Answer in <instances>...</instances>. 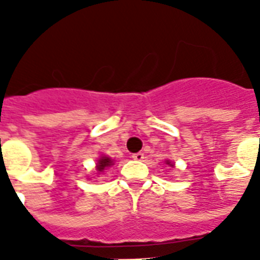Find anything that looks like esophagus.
<instances>
[{"mask_svg":"<svg viewBox=\"0 0 260 260\" xmlns=\"http://www.w3.org/2000/svg\"><path fill=\"white\" fill-rule=\"evenodd\" d=\"M132 158L135 160H142V159H144V154L143 152H136V154H132Z\"/></svg>","mask_w":260,"mask_h":260,"instance_id":"esophagus-1","label":"esophagus"}]
</instances>
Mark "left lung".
<instances>
[{"instance_id":"1","label":"left lung","mask_w":260,"mask_h":260,"mask_svg":"<svg viewBox=\"0 0 260 260\" xmlns=\"http://www.w3.org/2000/svg\"><path fill=\"white\" fill-rule=\"evenodd\" d=\"M169 165H170V162H169ZM170 166H173V165H170Z\"/></svg>"}]
</instances>
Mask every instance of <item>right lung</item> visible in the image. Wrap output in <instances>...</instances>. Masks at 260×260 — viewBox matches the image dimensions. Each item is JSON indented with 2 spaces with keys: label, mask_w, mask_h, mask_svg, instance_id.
<instances>
[{
  "label": "right lung",
  "mask_w": 260,
  "mask_h": 260,
  "mask_svg": "<svg viewBox=\"0 0 260 260\" xmlns=\"http://www.w3.org/2000/svg\"><path fill=\"white\" fill-rule=\"evenodd\" d=\"M112 165V160H110V158H106V156H104V158H101L100 160H98L97 163V170L98 171H102L105 167L110 166Z\"/></svg>",
  "instance_id": "obj_1"
}]
</instances>
